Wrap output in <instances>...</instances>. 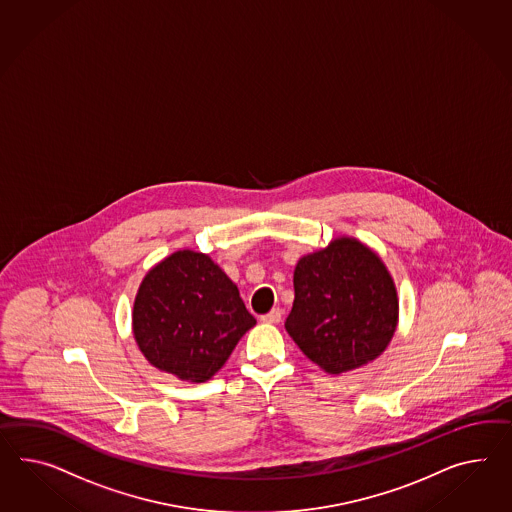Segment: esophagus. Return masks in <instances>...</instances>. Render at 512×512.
Instances as JSON below:
<instances>
[{
    "mask_svg": "<svg viewBox=\"0 0 512 512\" xmlns=\"http://www.w3.org/2000/svg\"><path fill=\"white\" fill-rule=\"evenodd\" d=\"M263 323H280L282 321V310L273 308L267 315H262Z\"/></svg>",
    "mask_w": 512,
    "mask_h": 512,
    "instance_id": "esophagus-1",
    "label": "esophagus"
}]
</instances>
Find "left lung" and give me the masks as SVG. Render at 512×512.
I'll return each instance as SVG.
<instances>
[{"label":"left lung","instance_id":"8db88e82","mask_svg":"<svg viewBox=\"0 0 512 512\" xmlns=\"http://www.w3.org/2000/svg\"><path fill=\"white\" fill-rule=\"evenodd\" d=\"M293 286L286 330L327 373L364 366L392 340L399 310L394 280L360 241L340 237L301 258Z\"/></svg>","mask_w":512,"mask_h":512}]
</instances>
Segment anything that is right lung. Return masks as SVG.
I'll use <instances>...</instances> for the list:
<instances>
[{"instance_id": "right-lung-1", "label": "right lung", "mask_w": 512, "mask_h": 512, "mask_svg": "<svg viewBox=\"0 0 512 512\" xmlns=\"http://www.w3.org/2000/svg\"><path fill=\"white\" fill-rule=\"evenodd\" d=\"M254 325L236 284L193 250L150 269L133 304V336L146 360L189 382L211 379Z\"/></svg>"}]
</instances>
